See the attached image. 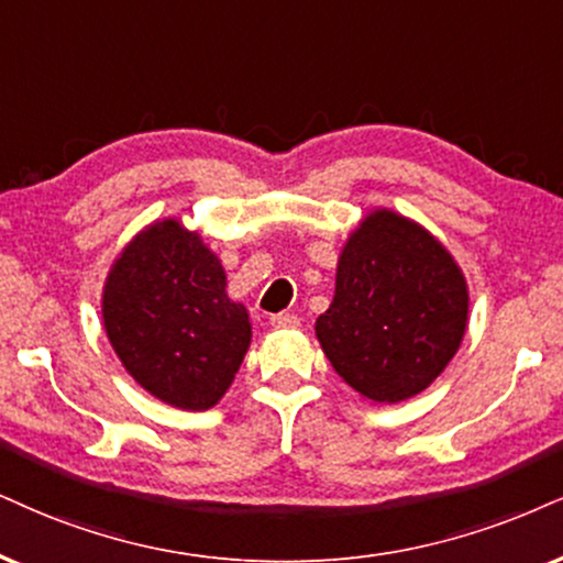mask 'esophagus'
Masks as SVG:
<instances>
[{"instance_id": "esophagus-1", "label": "esophagus", "mask_w": 563, "mask_h": 563, "mask_svg": "<svg viewBox=\"0 0 563 563\" xmlns=\"http://www.w3.org/2000/svg\"><path fill=\"white\" fill-rule=\"evenodd\" d=\"M300 323V318L295 313H274L271 316V325H276V329H292V325Z\"/></svg>"}]
</instances>
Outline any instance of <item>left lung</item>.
I'll return each instance as SVG.
<instances>
[{"mask_svg":"<svg viewBox=\"0 0 563 563\" xmlns=\"http://www.w3.org/2000/svg\"><path fill=\"white\" fill-rule=\"evenodd\" d=\"M467 329V284L439 240L391 211L344 245L316 334L334 371L373 401L409 399L441 376Z\"/></svg>","mask_w":563,"mask_h":563,"instance_id":"obj_1","label":"left lung"}]
</instances>
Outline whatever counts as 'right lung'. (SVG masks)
<instances>
[{
  "label": "right lung",
  "mask_w": 563,
  "mask_h": 563,
  "mask_svg": "<svg viewBox=\"0 0 563 563\" xmlns=\"http://www.w3.org/2000/svg\"><path fill=\"white\" fill-rule=\"evenodd\" d=\"M103 325L128 373L166 405L213 407L250 344L245 305L217 255L175 219L124 247L103 287Z\"/></svg>",
  "instance_id": "obj_1"
}]
</instances>
